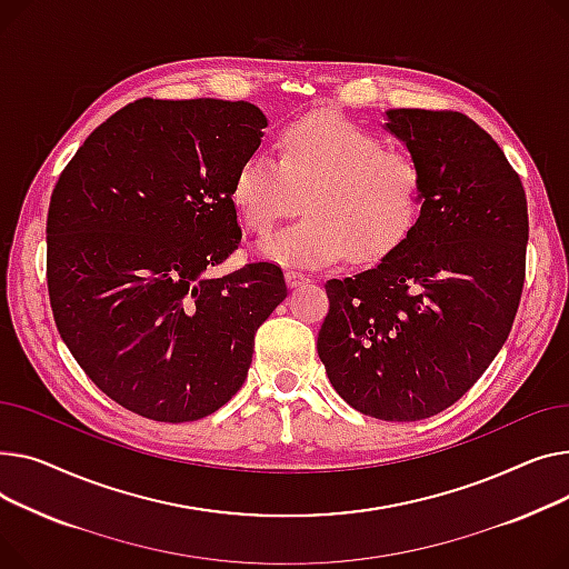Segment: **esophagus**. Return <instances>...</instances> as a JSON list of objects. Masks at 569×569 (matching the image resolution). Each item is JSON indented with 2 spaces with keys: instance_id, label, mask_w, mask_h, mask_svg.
<instances>
[{
  "instance_id": "1",
  "label": "esophagus",
  "mask_w": 569,
  "mask_h": 569,
  "mask_svg": "<svg viewBox=\"0 0 569 569\" xmlns=\"http://www.w3.org/2000/svg\"><path fill=\"white\" fill-rule=\"evenodd\" d=\"M284 280H287V287H289V289H296V287H300V284L310 282V278H308V276L298 273V271H287V273H284Z\"/></svg>"
}]
</instances>
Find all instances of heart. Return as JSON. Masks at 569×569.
Segmentation results:
<instances>
[{
    "label": "heart",
    "instance_id": "b5f03b06",
    "mask_svg": "<svg viewBox=\"0 0 569 569\" xmlns=\"http://www.w3.org/2000/svg\"><path fill=\"white\" fill-rule=\"evenodd\" d=\"M269 151L250 153L231 186L248 229L263 233L300 207L308 216L259 243V254L300 269L342 259H379L402 243L422 211V172L402 151L338 114L289 123Z\"/></svg>",
    "mask_w": 569,
    "mask_h": 569
}]
</instances>
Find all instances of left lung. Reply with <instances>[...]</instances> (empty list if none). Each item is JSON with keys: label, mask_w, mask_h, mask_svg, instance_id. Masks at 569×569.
I'll list each match as a JSON object with an SVG mask.
<instances>
[{"label": "left lung", "mask_w": 569, "mask_h": 569, "mask_svg": "<svg viewBox=\"0 0 569 569\" xmlns=\"http://www.w3.org/2000/svg\"><path fill=\"white\" fill-rule=\"evenodd\" d=\"M422 172V211L372 269L328 280L317 351L356 411L422 420L452 407L503 349L519 308L528 209L503 149L459 112L386 110Z\"/></svg>", "instance_id": "left-lung-1"}]
</instances>
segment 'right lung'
<instances>
[{"mask_svg": "<svg viewBox=\"0 0 569 569\" xmlns=\"http://www.w3.org/2000/svg\"><path fill=\"white\" fill-rule=\"evenodd\" d=\"M266 126L246 100L142 98L100 123L54 186L57 330L132 413L190 422L218 411L248 377L257 328L287 298L269 261L209 276L239 248L231 186Z\"/></svg>", "mask_w": 569, "mask_h": 569, "instance_id": "1", "label": "right lung"}]
</instances>
